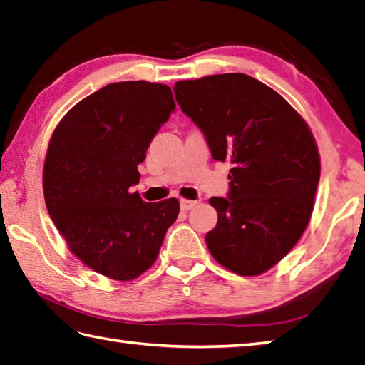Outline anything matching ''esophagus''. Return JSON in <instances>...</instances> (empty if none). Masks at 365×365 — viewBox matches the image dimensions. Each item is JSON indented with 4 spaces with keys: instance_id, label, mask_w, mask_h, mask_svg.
<instances>
[{
    "instance_id": "obj_1",
    "label": "esophagus",
    "mask_w": 365,
    "mask_h": 365,
    "mask_svg": "<svg viewBox=\"0 0 365 365\" xmlns=\"http://www.w3.org/2000/svg\"><path fill=\"white\" fill-rule=\"evenodd\" d=\"M196 204H197L196 201H190V199H180V209L185 210V212L191 210Z\"/></svg>"
}]
</instances>
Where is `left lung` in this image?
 Here are the masks:
<instances>
[{"mask_svg":"<svg viewBox=\"0 0 365 365\" xmlns=\"http://www.w3.org/2000/svg\"><path fill=\"white\" fill-rule=\"evenodd\" d=\"M174 93L213 160L232 163L230 195L209 201L218 213L209 252L234 274H264L310 221L321 173L315 138L287 99L247 74L178 81Z\"/></svg>","mask_w":365,"mask_h":365,"instance_id":"left-lung-1","label":"left lung"}]
</instances>
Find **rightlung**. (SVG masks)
I'll use <instances>...</instances> for the list:
<instances>
[{
    "instance_id": "1",
    "label": "right lung",
    "mask_w": 365,
    "mask_h": 365,
    "mask_svg": "<svg viewBox=\"0 0 365 365\" xmlns=\"http://www.w3.org/2000/svg\"><path fill=\"white\" fill-rule=\"evenodd\" d=\"M174 109L168 85L109 83L78 101L50 138L42 170L48 215L71 252L112 280L152 267L180 212L175 197L144 202L130 191Z\"/></svg>"
}]
</instances>
